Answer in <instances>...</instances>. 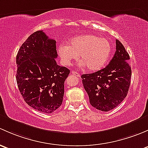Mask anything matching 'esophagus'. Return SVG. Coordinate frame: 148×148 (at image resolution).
Segmentation results:
<instances>
[{
  "instance_id": "1",
  "label": "esophagus",
  "mask_w": 148,
  "mask_h": 148,
  "mask_svg": "<svg viewBox=\"0 0 148 148\" xmlns=\"http://www.w3.org/2000/svg\"><path fill=\"white\" fill-rule=\"evenodd\" d=\"M71 74H72L73 76H76V77H80V75L79 74L77 71H72V72H71Z\"/></svg>"
}]
</instances>
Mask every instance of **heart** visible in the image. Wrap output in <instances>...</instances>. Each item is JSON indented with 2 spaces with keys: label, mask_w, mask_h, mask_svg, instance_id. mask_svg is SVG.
<instances>
[{
  "label": "heart",
  "mask_w": 148,
  "mask_h": 148,
  "mask_svg": "<svg viewBox=\"0 0 148 148\" xmlns=\"http://www.w3.org/2000/svg\"><path fill=\"white\" fill-rule=\"evenodd\" d=\"M112 51L110 42L105 38L92 34L81 35L70 40L69 43L62 44L58 53L65 65H69L80 55L81 65L89 71H96L106 65Z\"/></svg>",
  "instance_id": "heart-1"
}]
</instances>
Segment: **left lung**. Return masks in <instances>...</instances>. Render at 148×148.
Returning a JSON list of instances; mask_svg holds the SVG:
<instances>
[{
  "label": "left lung",
  "instance_id": "obj_1",
  "mask_svg": "<svg viewBox=\"0 0 148 148\" xmlns=\"http://www.w3.org/2000/svg\"><path fill=\"white\" fill-rule=\"evenodd\" d=\"M128 60V53L116 40V51L107 66L93 73L82 75L83 87L92 107L107 112L116 108L127 96L132 75Z\"/></svg>",
  "mask_w": 148,
  "mask_h": 148
}]
</instances>
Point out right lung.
<instances>
[{"label": "right lung", "mask_w": 148, "mask_h": 148, "mask_svg": "<svg viewBox=\"0 0 148 148\" xmlns=\"http://www.w3.org/2000/svg\"><path fill=\"white\" fill-rule=\"evenodd\" d=\"M56 41L42 30L30 35L16 56V81L25 103L33 109L52 113L63 103L64 83L70 70L58 65Z\"/></svg>", "instance_id": "obj_1"}]
</instances>
